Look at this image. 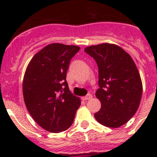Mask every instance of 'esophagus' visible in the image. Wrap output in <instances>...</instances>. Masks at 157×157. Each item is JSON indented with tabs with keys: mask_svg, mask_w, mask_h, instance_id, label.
I'll use <instances>...</instances> for the list:
<instances>
[{
	"mask_svg": "<svg viewBox=\"0 0 157 157\" xmlns=\"http://www.w3.org/2000/svg\"><path fill=\"white\" fill-rule=\"evenodd\" d=\"M91 98H92V94H88L86 96H85V97H82V99L83 101H86V100H90L91 99Z\"/></svg>",
	"mask_w": 157,
	"mask_h": 157,
	"instance_id": "1",
	"label": "esophagus"
}]
</instances>
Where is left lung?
Masks as SVG:
<instances>
[{
  "mask_svg": "<svg viewBox=\"0 0 157 157\" xmlns=\"http://www.w3.org/2000/svg\"><path fill=\"white\" fill-rule=\"evenodd\" d=\"M98 67L96 97L101 108L94 117L108 127L117 128L134 116L141 101L142 82L131 56L121 47L103 43L84 49Z\"/></svg>",
  "mask_w": 157,
  "mask_h": 157,
  "instance_id": "1",
  "label": "left lung"
}]
</instances>
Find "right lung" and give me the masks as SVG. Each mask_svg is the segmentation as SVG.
Segmentation results:
<instances>
[{"instance_id": "right-lung-1", "label": "right lung", "mask_w": 157, "mask_h": 157, "mask_svg": "<svg viewBox=\"0 0 157 157\" xmlns=\"http://www.w3.org/2000/svg\"><path fill=\"white\" fill-rule=\"evenodd\" d=\"M80 49L76 45L52 43L36 53L25 71L23 94L25 105L34 121L47 131L67 130L81 105L69 90L67 71Z\"/></svg>"}]
</instances>
